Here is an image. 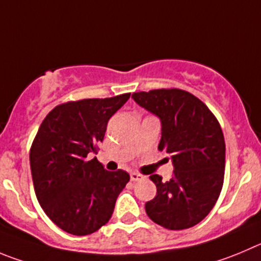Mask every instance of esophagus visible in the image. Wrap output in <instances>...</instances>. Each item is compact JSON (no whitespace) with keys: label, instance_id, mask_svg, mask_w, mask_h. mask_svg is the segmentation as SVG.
<instances>
[{"label":"esophagus","instance_id":"esophagus-1","mask_svg":"<svg viewBox=\"0 0 261 261\" xmlns=\"http://www.w3.org/2000/svg\"><path fill=\"white\" fill-rule=\"evenodd\" d=\"M130 179L131 181H139V180L144 179V176H143L142 174H139V172H131Z\"/></svg>","mask_w":261,"mask_h":261}]
</instances>
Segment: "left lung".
Returning <instances> with one entry per match:
<instances>
[{"label": "left lung", "instance_id": "obj_1", "mask_svg": "<svg viewBox=\"0 0 261 261\" xmlns=\"http://www.w3.org/2000/svg\"><path fill=\"white\" fill-rule=\"evenodd\" d=\"M140 107L161 119L158 149L171 155L174 176L149 179L157 194L145 203L147 215L170 230L198 224L215 206L224 182L225 142L220 123L207 106L180 89L134 92Z\"/></svg>", "mask_w": 261, "mask_h": 261}]
</instances>
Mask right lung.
<instances>
[{
    "label": "right lung",
    "instance_id": "right-lung-1",
    "mask_svg": "<svg viewBox=\"0 0 261 261\" xmlns=\"http://www.w3.org/2000/svg\"><path fill=\"white\" fill-rule=\"evenodd\" d=\"M128 97L122 94L59 104L38 128L29 153L36 197L64 232L87 236L100 229L130 180L123 170L107 171L96 157L89 158L103 142L109 118Z\"/></svg>",
    "mask_w": 261,
    "mask_h": 261
}]
</instances>
